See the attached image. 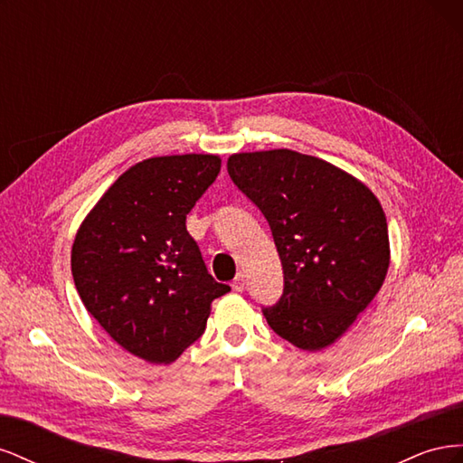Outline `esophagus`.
<instances>
[{
  "label": "esophagus",
  "mask_w": 463,
  "mask_h": 463,
  "mask_svg": "<svg viewBox=\"0 0 463 463\" xmlns=\"http://www.w3.org/2000/svg\"><path fill=\"white\" fill-rule=\"evenodd\" d=\"M245 284H247V279H245V274H243V272H240V274H237V276L233 278V282H232V288H233L235 291H243V289H245Z\"/></svg>",
  "instance_id": "obj_1"
}]
</instances>
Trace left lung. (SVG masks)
<instances>
[{"label":"left lung","instance_id":"obj_1","mask_svg":"<svg viewBox=\"0 0 463 463\" xmlns=\"http://www.w3.org/2000/svg\"><path fill=\"white\" fill-rule=\"evenodd\" d=\"M228 174L269 222L282 260L284 291L262 307L266 322L307 352L330 345L386 278L381 203L335 165L288 148L233 154Z\"/></svg>","mask_w":463,"mask_h":463}]
</instances>
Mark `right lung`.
Returning <instances> with one entry per match:
<instances>
[{
    "mask_svg": "<svg viewBox=\"0 0 463 463\" xmlns=\"http://www.w3.org/2000/svg\"><path fill=\"white\" fill-rule=\"evenodd\" d=\"M220 164L213 154L135 164L75 237L71 272L87 311L123 349L156 365L201 338L210 303L230 291L208 274L185 228Z\"/></svg>",
    "mask_w": 463,
    "mask_h": 463,
    "instance_id": "1",
    "label": "right lung"
}]
</instances>
